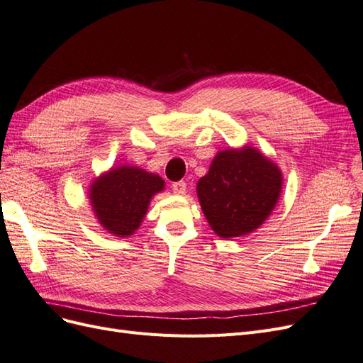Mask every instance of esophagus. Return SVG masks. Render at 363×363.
Returning a JSON list of instances; mask_svg holds the SVG:
<instances>
[{
    "label": "esophagus",
    "instance_id": "34e87169",
    "mask_svg": "<svg viewBox=\"0 0 363 363\" xmlns=\"http://www.w3.org/2000/svg\"><path fill=\"white\" fill-rule=\"evenodd\" d=\"M172 191L174 194H179V195H183L186 192V183L182 180V182H175L172 183Z\"/></svg>",
    "mask_w": 363,
    "mask_h": 363
}]
</instances>
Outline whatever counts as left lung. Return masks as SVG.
<instances>
[{
  "mask_svg": "<svg viewBox=\"0 0 363 363\" xmlns=\"http://www.w3.org/2000/svg\"><path fill=\"white\" fill-rule=\"evenodd\" d=\"M281 189V172L255 148L218 152L196 184L208 224L221 238L256 230L269 216Z\"/></svg>",
  "mask_w": 363,
  "mask_h": 363,
  "instance_id": "obj_1",
  "label": "left lung"
}]
</instances>
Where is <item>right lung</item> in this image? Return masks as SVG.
I'll return each instance as SVG.
<instances>
[{
    "label": "right lung",
    "instance_id": "right-lung-1",
    "mask_svg": "<svg viewBox=\"0 0 363 363\" xmlns=\"http://www.w3.org/2000/svg\"><path fill=\"white\" fill-rule=\"evenodd\" d=\"M163 180L135 167H118L95 180L91 203L101 225L116 236L133 235L144 219L151 196L163 189Z\"/></svg>",
    "mask_w": 363,
    "mask_h": 363
}]
</instances>
